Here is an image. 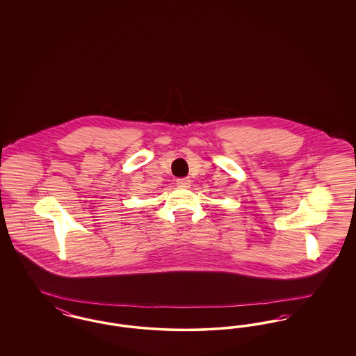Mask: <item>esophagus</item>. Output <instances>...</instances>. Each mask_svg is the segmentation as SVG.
Returning a JSON list of instances; mask_svg holds the SVG:
<instances>
[{
    "label": "esophagus",
    "instance_id": "obj_1",
    "mask_svg": "<svg viewBox=\"0 0 356 356\" xmlns=\"http://www.w3.org/2000/svg\"><path fill=\"white\" fill-rule=\"evenodd\" d=\"M176 184L179 186H183V188H189L191 180L188 177H180V179H176Z\"/></svg>",
    "mask_w": 356,
    "mask_h": 356
}]
</instances>
